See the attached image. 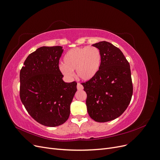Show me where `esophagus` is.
I'll list each match as a JSON object with an SVG mask.
<instances>
[{
    "label": "esophagus",
    "instance_id": "obj_1",
    "mask_svg": "<svg viewBox=\"0 0 160 160\" xmlns=\"http://www.w3.org/2000/svg\"><path fill=\"white\" fill-rule=\"evenodd\" d=\"M77 89H78V90H83V85H82L81 84L77 83Z\"/></svg>",
    "mask_w": 160,
    "mask_h": 160
}]
</instances>
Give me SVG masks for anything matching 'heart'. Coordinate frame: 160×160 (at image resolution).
<instances>
[{"label":"heart","instance_id":"b5f03b06","mask_svg":"<svg viewBox=\"0 0 160 160\" xmlns=\"http://www.w3.org/2000/svg\"><path fill=\"white\" fill-rule=\"evenodd\" d=\"M64 64L59 65V70L67 78L73 75L76 69L77 77L83 81H89L100 70L102 57L98 48L86 46L71 49L64 57Z\"/></svg>","mask_w":160,"mask_h":160}]
</instances>
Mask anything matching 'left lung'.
Segmentation results:
<instances>
[{"mask_svg":"<svg viewBox=\"0 0 160 160\" xmlns=\"http://www.w3.org/2000/svg\"><path fill=\"white\" fill-rule=\"evenodd\" d=\"M92 46L101 53V66L95 77L81 84L87 93L91 118L97 122H107L119 117L132 99L130 65L123 52L111 43L101 41Z\"/></svg>","mask_w":160,"mask_h":160,"instance_id":"1","label":"left lung"}]
</instances>
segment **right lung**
Wrapping results in <instances>:
<instances>
[{
  "label": "right lung",
  "instance_id": "add662e5",
  "mask_svg": "<svg viewBox=\"0 0 160 160\" xmlns=\"http://www.w3.org/2000/svg\"><path fill=\"white\" fill-rule=\"evenodd\" d=\"M61 46L41 47L27 57L20 71V98L27 112L38 123L47 127L64 123L77 83L62 80L59 62Z\"/></svg>",
  "mask_w": 160,
  "mask_h": 160
}]
</instances>
